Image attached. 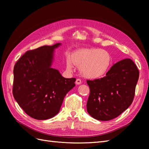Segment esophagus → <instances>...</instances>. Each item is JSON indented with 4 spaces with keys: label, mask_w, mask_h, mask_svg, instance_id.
Wrapping results in <instances>:
<instances>
[{
    "label": "esophagus",
    "mask_w": 149,
    "mask_h": 149,
    "mask_svg": "<svg viewBox=\"0 0 149 149\" xmlns=\"http://www.w3.org/2000/svg\"><path fill=\"white\" fill-rule=\"evenodd\" d=\"M76 84H78V85H79V84H80L81 83V80L80 79H76Z\"/></svg>",
    "instance_id": "esophagus-1"
}]
</instances>
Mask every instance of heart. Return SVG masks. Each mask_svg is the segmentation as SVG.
I'll list each match as a JSON object with an SVG mask.
<instances>
[{"label": "heart", "instance_id": "heart-1", "mask_svg": "<svg viewBox=\"0 0 149 149\" xmlns=\"http://www.w3.org/2000/svg\"><path fill=\"white\" fill-rule=\"evenodd\" d=\"M73 63L79 66L80 73L89 79H99L104 76L112 63L111 53L100 48H83L71 54L70 59L66 61V69L73 70Z\"/></svg>", "mask_w": 149, "mask_h": 149}]
</instances>
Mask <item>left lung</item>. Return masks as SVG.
<instances>
[{
    "mask_svg": "<svg viewBox=\"0 0 149 149\" xmlns=\"http://www.w3.org/2000/svg\"><path fill=\"white\" fill-rule=\"evenodd\" d=\"M139 76L136 64L126 58L115 63L104 77L87 80L90 89L86 104L89 114L103 121L118 117L132 104Z\"/></svg>",
    "mask_w": 149,
    "mask_h": 149,
    "instance_id": "1",
    "label": "left lung"
}]
</instances>
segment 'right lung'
<instances>
[{"label":"right lung","instance_id":"1","mask_svg":"<svg viewBox=\"0 0 149 149\" xmlns=\"http://www.w3.org/2000/svg\"><path fill=\"white\" fill-rule=\"evenodd\" d=\"M60 45L29 50L13 68V96L33 119L45 120L56 116L66 94L75 86L76 78H65L51 68L53 50Z\"/></svg>","mask_w":149,"mask_h":149}]
</instances>
